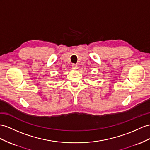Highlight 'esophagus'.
Masks as SVG:
<instances>
[{"instance_id":"esophagus-1","label":"esophagus","mask_w":150,"mask_h":150,"mask_svg":"<svg viewBox=\"0 0 150 150\" xmlns=\"http://www.w3.org/2000/svg\"><path fill=\"white\" fill-rule=\"evenodd\" d=\"M72 69H73V70H77V69H78V65H76V64H72Z\"/></svg>"}]
</instances>
